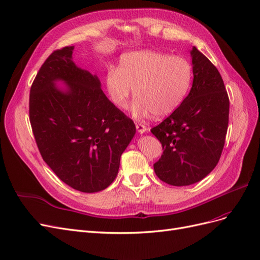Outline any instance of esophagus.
I'll return each mask as SVG.
<instances>
[{
	"mask_svg": "<svg viewBox=\"0 0 260 260\" xmlns=\"http://www.w3.org/2000/svg\"><path fill=\"white\" fill-rule=\"evenodd\" d=\"M136 127H137L138 132L141 133V135H142V133H144V132H146V130H147V128L145 127L143 123H137Z\"/></svg>",
	"mask_w": 260,
	"mask_h": 260,
	"instance_id": "1",
	"label": "esophagus"
}]
</instances>
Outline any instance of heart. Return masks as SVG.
Masks as SVG:
<instances>
[{
    "mask_svg": "<svg viewBox=\"0 0 260 260\" xmlns=\"http://www.w3.org/2000/svg\"><path fill=\"white\" fill-rule=\"evenodd\" d=\"M193 68L180 55L156 51L124 54L119 68L109 67L105 85L112 103L128 106L135 90L132 114L136 117H165L183 103L191 89Z\"/></svg>",
    "mask_w": 260,
    "mask_h": 260,
    "instance_id": "1",
    "label": "heart"
}]
</instances>
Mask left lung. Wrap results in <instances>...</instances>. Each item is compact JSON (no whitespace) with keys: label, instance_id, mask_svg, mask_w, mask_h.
Returning a JSON list of instances; mask_svg holds the SVG:
<instances>
[{"label":"left lung","instance_id":"1","mask_svg":"<svg viewBox=\"0 0 260 260\" xmlns=\"http://www.w3.org/2000/svg\"><path fill=\"white\" fill-rule=\"evenodd\" d=\"M193 84L176 111L151 132L164 153L154 164L156 176L175 186L199 182L218 164L229 123V96L214 64L191 51Z\"/></svg>","mask_w":260,"mask_h":260}]
</instances>
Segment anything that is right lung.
I'll return each mask as SVG.
<instances>
[{"mask_svg": "<svg viewBox=\"0 0 260 260\" xmlns=\"http://www.w3.org/2000/svg\"><path fill=\"white\" fill-rule=\"evenodd\" d=\"M73 51L65 46L43 62L30 89L29 118L54 174L75 190L94 193L117 177L136 125L106 98L96 75L76 66ZM59 80L66 90L56 88Z\"/></svg>", "mask_w": 260, "mask_h": 260, "instance_id": "obj_1", "label": "right lung"}]
</instances>
